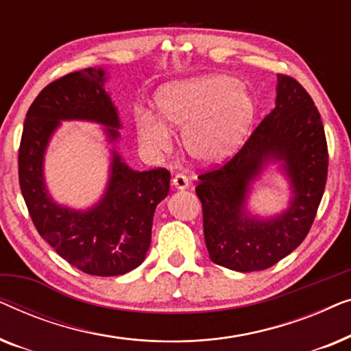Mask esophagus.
I'll return each mask as SVG.
<instances>
[{
	"label": "esophagus",
	"mask_w": 351,
	"mask_h": 351,
	"mask_svg": "<svg viewBox=\"0 0 351 351\" xmlns=\"http://www.w3.org/2000/svg\"><path fill=\"white\" fill-rule=\"evenodd\" d=\"M172 185H174L176 190H185L190 186V180L184 174H176L174 179H172Z\"/></svg>",
	"instance_id": "obj_1"
}]
</instances>
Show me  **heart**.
<instances>
[{
	"label": "heart",
	"instance_id": "obj_1",
	"mask_svg": "<svg viewBox=\"0 0 351 351\" xmlns=\"http://www.w3.org/2000/svg\"><path fill=\"white\" fill-rule=\"evenodd\" d=\"M161 121L150 114L137 118L138 141L147 150L166 153L172 145L167 126L182 131L189 155L203 165L228 158L239 147L254 117L247 90L233 78L201 76L166 84L156 95Z\"/></svg>",
	"mask_w": 351,
	"mask_h": 351
}]
</instances>
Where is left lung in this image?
Here are the masks:
<instances>
[{
  "label": "left lung",
  "mask_w": 351,
  "mask_h": 351,
  "mask_svg": "<svg viewBox=\"0 0 351 351\" xmlns=\"http://www.w3.org/2000/svg\"><path fill=\"white\" fill-rule=\"evenodd\" d=\"M270 162H280L293 198L270 219L251 216L245 199ZM210 261L234 271L265 270L308 234L328 179V143L318 108L299 81L278 75L276 105L232 160L198 176Z\"/></svg>",
  "instance_id": "obj_1"
}]
</instances>
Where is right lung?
Wrapping results in <instances>:
<instances>
[{"mask_svg":"<svg viewBox=\"0 0 351 351\" xmlns=\"http://www.w3.org/2000/svg\"><path fill=\"white\" fill-rule=\"evenodd\" d=\"M104 69H84L52 81L27 112L21 148L19 182L41 238L62 258L94 276H119L145 261L152 243L153 214L169 193L171 172L165 167L134 171L112 152L110 179L97 204L70 209L51 198L45 184V155L60 121H94L105 126L108 142L121 128L117 107L104 89Z\"/></svg>","mask_w":351,"mask_h":351,"instance_id":"right-lung-1","label":"right lung"}]
</instances>
